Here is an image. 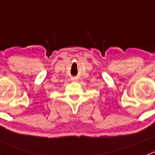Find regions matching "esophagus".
Instances as JSON below:
<instances>
[{
  "instance_id": "34e87169",
  "label": "esophagus",
  "mask_w": 155,
  "mask_h": 155,
  "mask_svg": "<svg viewBox=\"0 0 155 155\" xmlns=\"http://www.w3.org/2000/svg\"><path fill=\"white\" fill-rule=\"evenodd\" d=\"M72 80H73V81H77L78 79H77V77H73V78H72Z\"/></svg>"
}]
</instances>
